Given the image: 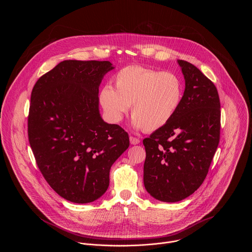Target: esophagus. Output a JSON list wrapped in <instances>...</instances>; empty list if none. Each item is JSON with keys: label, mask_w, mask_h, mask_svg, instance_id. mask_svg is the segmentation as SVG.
<instances>
[{"label": "esophagus", "mask_w": 252, "mask_h": 252, "mask_svg": "<svg viewBox=\"0 0 252 252\" xmlns=\"http://www.w3.org/2000/svg\"><path fill=\"white\" fill-rule=\"evenodd\" d=\"M130 143L132 144H140V139L136 137H130Z\"/></svg>", "instance_id": "1"}]
</instances>
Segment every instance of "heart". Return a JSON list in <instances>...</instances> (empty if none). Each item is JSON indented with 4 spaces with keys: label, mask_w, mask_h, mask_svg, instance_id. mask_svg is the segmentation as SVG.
<instances>
[{
    "label": "heart",
    "mask_w": 252,
    "mask_h": 252,
    "mask_svg": "<svg viewBox=\"0 0 252 252\" xmlns=\"http://www.w3.org/2000/svg\"><path fill=\"white\" fill-rule=\"evenodd\" d=\"M114 89L102 87L99 102L108 121L118 123L130 106L137 129L156 131L167 125L180 109L184 84L179 74L141 66L120 69L113 76Z\"/></svg>",
    "instance_id": "1"
}]
</instances>
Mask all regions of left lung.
Listing matches in <instances>:
<instances>
[{"label": "left lung", "instance_id": "left-lung-1", "mask_svg": "<svg viewBox=\"0 0 252 252\" xmlns=\"http://www.w3.org/2000/svg\"><path fill=\"white\" fill-rule=\"evenodd\" d=\"M179 64L185 79L180 109L143 141L144 187L153 198L168 203L187 198L202 185L220 139L216 85L191 63Z\"/></svg>", "mask_w": 252, "mask_h": 252}]
</instances>
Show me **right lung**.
I'll return each mask as SVG.
<instances>
[{
	"mask_svg": "<svg viewBox=\"0 0 252 252\" xmlns=\"http://www.w3.org/2000/svg\"><path fill=\"white\" fill-rule=\"evenodd\" d=\"M108 61L66 60L41 75L31 94L28 138L36 165L64 199L86 204L108 189L109 170L129 147L128 133L99 112Z\"/></svg>",
	"mask_w": 252,
	"mask_h": 252,
	"instance_id": "right-lung-1",
	"label": "right lung"
}]
</instances>
